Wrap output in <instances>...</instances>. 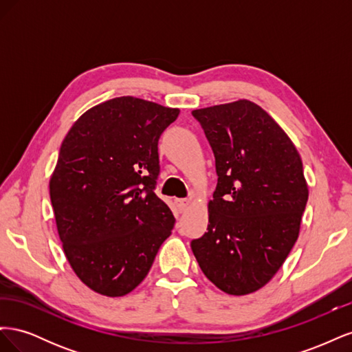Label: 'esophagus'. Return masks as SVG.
Listing matches in <instances>:
<instances>
[{
  "label": "esophagus",
  "instance_id": "obj_1",
  "mask_svg": "<svg viewBox=\"0 0 352 352\" xmlns=\"http://www.w3.org/2000/svg\"><path fill=\"white\" fill-rule=\"evenodd\" d=\"M189 199H186V198H184V199H177L176 201V206H177V208H179V211L180 212H184L188 207H189Z\"/></svg>",
  "mask_w": 352,
  "mask_h": 352
}]
</instances>
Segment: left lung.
<instances>
[{
  "instance_id": "left-lung-1",
  "label": "left lung",
  "mask_w": 352,
  "mask_h": 352,
  "mask_svg": "<svg viewBox=\"0 0 352 352\" xmlns=\"http://www.w3.org/2000/svg\"><path fill=\"white\" fill-rule=\"evenodd\" d=\"M216 158L208 228L190 242L199 267L230 295L258 291L298 239L308 188L295 145L257 104L194 110Z\"/></svg>"
}]
</instances>
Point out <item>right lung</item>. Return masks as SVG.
Wrapping results in <instances>:
<instances>
[{
  "label": "right lung",
  "mask_w": 352,
  "mask_h": 352,
  "mask_svg": "<svg viewBox=\"0 0 352 352\" xmlns=\"http://www.w3.org/2000/svg\"><path fill=\"white\" fill-rule=\"evenodd\" d=\"M177 109L119 97L83 113L61 144L50 197L73 272L105 296L133 291L175 226L154 189L158 140Z\"/></svg>",
  "instance_id": "1"
}]
</instances>
